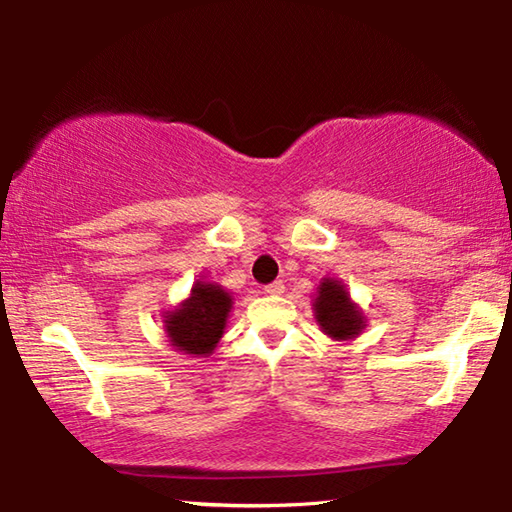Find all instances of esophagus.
I'll list each match as a JSON object with an SVG mask.
<instances>
[{
  "instance_id": "34e87169",
  "label": "esophagus",
  "mask_w": 512,
  "mask_h": 512,
  "mask_svg": "<svg viewBox=\"0 0 512 512\" xmlns=\"http://www.w3.org/2000/svg\"><path fill=\"white\" fill-rule=\"evenodd\" d=\"M264 294H269V296H282V294H285V285H282L280 280H278V282H271V285L264 287Z\"/></svg>"
}]
</instances>
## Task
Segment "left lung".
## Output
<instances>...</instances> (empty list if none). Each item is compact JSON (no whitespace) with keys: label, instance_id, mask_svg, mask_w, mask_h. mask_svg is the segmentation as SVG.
<instances>
[{"label":"left lung","instance_id":"left-lung-1","mask_svg":"<svg viewBox=\"0 0 512 512\" xmlns=\"http://www.w3.org/2000/svg\"><path fill=\"white\" fill-rule=\"evenodd\" d=\"M312 310L323 335L335 339V342H351L367 328V316H364L362 307L355 303L344 282L337 278H323L319 282Z\"/></svg>","mask_w":512,"mask_h":512}]
</instances>
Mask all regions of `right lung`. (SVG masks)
Segmentation results:
<instances>
[{
    "label": "right lung",
    "mask_w": 512,
    "mask_h": 512,
    "mask_svg": "<svg viewBox=\"0 0 512 512\" xmlns=\"http://www.w3.org/2000/svg\"><path fill=\"white\" fill-rule=\"evenodd\" d=\"M234 298L218 282L198 280L175 310L164 316L168 344L189 358H209L221 342Z\"/></svg>",
    "instance_id": "add662e5"
}]
</instances>
